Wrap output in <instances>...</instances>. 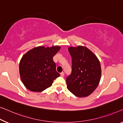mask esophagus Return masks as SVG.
Here are the masks:
<instances>
[{
    "label": "esophagus",
    "mask_w": 123,
    "mask_h": 123,
    "mask_svg": "<svg viewBox=\"0 0 123 123\" xmlns=\"http://www.w3.org/2000/svg\"><path fill=\"white\" fill-rule=\"evenodd\" d=\"M60 75H61V76L63 77L64 75H65V74H64V72H61V73L60 74Z\"/></svg>",
    "instance_id": "34e87169"
}]
</instances>
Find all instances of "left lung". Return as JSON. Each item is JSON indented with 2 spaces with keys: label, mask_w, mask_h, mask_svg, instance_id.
I'll use <instances>...</instances> for the list:
<instances>
[{
  "label": "left lung",
  "mask_w": 123,
  "mask_h": 123,
  "mask_svg": "<svg viewBox=\"0 0 123 123\" xmlns=\"http://www.w3.org/2000/svg\"><path fill=\"white\" fill-rule=\"evenodd\" d=\"M68 49L72 57V72L66 78L67 88L79 98L88 96L99 84L101 75L99 60L86 47H70Z\"/></svg>",
  "instance_id": "8db88e82"
}]
</instances>
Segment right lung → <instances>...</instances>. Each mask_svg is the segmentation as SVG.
<instances>
[{
	"label": "right lung",
	"instance_id": "1",
	"mask_svg": "<svg viewBox=\"0 0 123 123\" xmlns=\"http://www.w3.org/2000/svg\"><path fill=\"white\" fill-rule=\"evenodd\" d=\"M61 47L38 46L29 50L19 62V74L25 87L33 92H42L59 77L53 57Z\"/></svg>",
	"mask_w": 123,
	"mask_h": 123
}]
</instances>
